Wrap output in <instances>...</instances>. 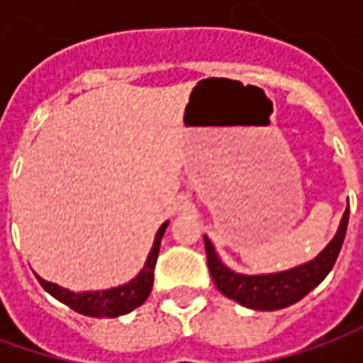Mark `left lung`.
Returning a JSON list of instances; mask_svg holds the SVG:
<instances>
[{
  "mask_svg": "<svg viewBox=\"0 0 363 363\" xmlns=\"http://www.w3.org/2000/svg\"><path fill=\"white\" fill-rule=\"evenodd\" d=\"M348 216H350V210L346 208L335 239L325 247V251L320 252L317 259L278 274H262V276L235 274L221 264L210 239L204 237L208 268H210L216 286L223 296L235 299L237 303L245 305L249 309L276 311V309H284L288 305L296 303L301 297L307 296L315 286H319L320 281L325 280V276L335 267L338 252L342 249L346 228H348Z\"/></svg>",
  "mask_w": 363,
  "mask_h": 363,
  "instance_id": "left-lung-1",
  "label": "left lung"
}]
</instances>
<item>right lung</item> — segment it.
Returning <instances> with one entry per match:
<instances>
[{"mask_svg":"<svg viewBox=\"0 0 363 363\" xmlns=\"http://www.w3.org/2000/svg\"><path fill=\"white\" fill-rule=\"evenodd\" d=\"M169 223H163L159 228L157 235H155V243L151 249L150 257L145 260V267L134 280L128 281L124 286L112 289H103V291H83V294H74L69 289H64L52 284V281L43 280L40 276H36L40 286H43L50 296L60 299L62 303L72 307L74 311L82 313V315H89V317H118V315H126L135 307L150 297L151 288H153V270H155V262H157L159 247H161V237L165 233Z\"/></svg>","mask_w":363,"mask_h":363,"instance_id":"add662e5","label":"right lung"}]
</instances>
